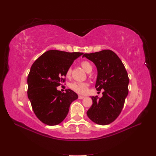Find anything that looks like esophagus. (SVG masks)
<instances>
[{
	"mask_svg": "<svg viewBox=\"0 0 156 156\" xmlns=\"http://www.w3.org/2000/svg\"><path fill=\"white\" fill-rule=\"evenodd\" d=\"M83 98H84V96H81V95L79 96V99H80V100H82V99H83Z\"/></svg>",
	"mask_w": 156,
	"mask_h": 156,
	"instance_id": "esophagus-1",
	"label": "esophagus"
}]
</instances>
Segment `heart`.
<instances>
[{
    "label": "heart",
    "mask_w": 156,
    "mask_h": 156,
    "mask_svg": "<svg viewBox=\"0 0 156 156\" xmlns=\"http://www.w3.org/2000/svg\"><path fill=\"white\" fill-rule=\"evenodd\" d=\"M82 68L87 73H90L92 70V66L87 60H84L81 63ZM72 72V69L69 68L66 72V77H69ZM70 88L74 92L80 94H84L88 91L89 84L87 82H74L70 84Z\"/></svg>",
    "instance_id": "obj_1"
}]
</instances>
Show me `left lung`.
I'll use <instances>...</instances> for the list:
<instances>
[{"instance_id": "1", "label": "left lung", "mask_w": 156, "mask_h": 156, "mask_svg": "<svg viewBox=\"0 0 156 156\" xmlns=\"http://www.w3.org/2000/svg\"><path fill=\"white\" fill-rule=\"evenodd\" d=\"M83 56L97 68L96 90H104L101 98L91 97L92 105L87 112V116L96 124H109L120 114L128 94L127 72L120 58L111 50L85 53Z\"/></svg>"}]
</instances>
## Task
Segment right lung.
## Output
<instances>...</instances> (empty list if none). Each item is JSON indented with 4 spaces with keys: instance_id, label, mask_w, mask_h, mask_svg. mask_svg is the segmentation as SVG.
I'll list each match as a JSON object with an SVG mask.
<instances>
[{
    "instance_id": "add662e5",
    "label": "right lung",
    "mask_w": 156,
    "mask_h": 156,
    "mask_svg": "<svg viewBox=\"0 0 156 156\" xmlns=\"http://www.w3.org/2000/svg\"><path fill=\"white\" fill-rule=\"evenodd\" d=\"M83 53L49 50L41 55L30 68L28 75V98L34 114L49 126L61 123L66 117L70 104L78 98L70 89L66 92L56 87L65 82L67 69Z\"/></svg>"
}]
</instances>
